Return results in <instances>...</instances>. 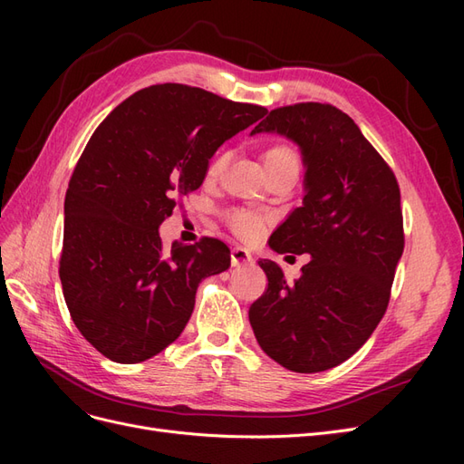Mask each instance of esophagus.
<instances>
[{
	"instance_id": "1",
	"label": "esophagus",
	"mask_w": 464,
	"mask_h": 464,
	"mask_svg": "<svg viewBox=\"0 0 464 464\" xmlns=\"http://www.w3.org/2000/svg\"><path fill=\"white\" fill-rule=\"evenodd\" d=\"M249 261H251V254H249V251H247L246 247H242V246L232 247V265H234V266L246 265V263H249Z\"/></svg>"
}]
</instances>
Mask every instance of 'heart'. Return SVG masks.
Returning a JSON list of instances; mask_svg holds the SVG:
<instances>
[{
  "label": "heart",
  "mask_w": 464,
  "mask_h": 464,
  "mask_svg": "<svg viewBox=\"0 0 464 464\" xmlns=\"http://www.w3.org/2000/svg\"><path fill=\"white\" fill-rule=\"evenodd\" d=\"M263 159V166L265 170L269 176L275 174H285V172H294L298 174L300 172V157L296 149H294L290 143H273L266 147L261 154ZM228 162V154L227 152H218L217 157L213 159L208 166V178H217L222 170L224 166ZM228 228L236 234L244 237V240H251V237H256L259 234V230L263 228L265 224V217H261L256 210H249V208H242V207H236L230 208L227 215Z\"/></svg>",
  "instance_id": "1"
}]
</instances>
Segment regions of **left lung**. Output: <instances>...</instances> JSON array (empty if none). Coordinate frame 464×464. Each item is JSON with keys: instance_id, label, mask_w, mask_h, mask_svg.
Here are the masks:
<instances>
[{"instance_id": "8db88e82", "label": "left lung", "mask_w": 464, "mask_h": 464, "mask_svg": "<svg viewBox=\"0 0 464 464\" xmlns=\"http://www.w3.org/2000/svg\"><path fill=\"white\" fill-rule=\"evenodd\" d=\"M296 141L305 164L304 205L273 232L276 254H310L286 283L261 259L263 296L249 323L263 353L298 373L339 366L385 315L404 249L399 181L358 125L333 104L300 102L269 111L256 130Z\"/></svg>"}]
</instances>
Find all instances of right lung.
Listing matches in <instances>:
<instances>
[{
  "instance_id": "1",
  "label": "right lung",
  "mask_w": 464,
  "mask_h": 464,
  "mask_svg": "<svg viewBox=\"0 0 464 464\" xmlns=\"http://www.w3.org/2000/svg\"><path fill=\"white\" fill-rule=\"evenodd\" d=\"M265 114L164 82L94 130L65 193L60 278L75 327L102 356L137 363L162 353L188 325L201 280L228 269L217 237L164 249L159 227L203 184L217 149Z\"/></svg>"
}]
</instances>
